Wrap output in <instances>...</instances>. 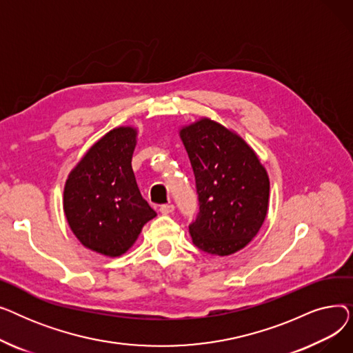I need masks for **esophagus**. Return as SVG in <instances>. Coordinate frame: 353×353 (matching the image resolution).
<instances>
[{"mask_svg": "<svg viewBox=\"0 0 353 353\" xmlns=\"http://www.w3.org/2000/svg\"><path fill=\"white\" fill-rule=\"evenodd\" d=\"M174 210V205H172V203H167V205H161L160 206V212L163 213V214H169V213H172Z\"/></svg>", "mask_w": 353, "mask_h": 353, "instance_id": "34e87169", "label": "esophagus"}]
</instances>
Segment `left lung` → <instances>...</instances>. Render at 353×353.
<instances>
[{
  "label": "left lung",
  "mask_w": 353,
  "mask_h": 353,
  "mask_svg": "<svg viewBox=\"0 0 353 353\" xmlns=\"http://www.w3.org/2000/svg\"><path fill=\"white\" fill-rule=\"evenodd\" d=\"M189 154L199 212L189 225L194 246L228 256L257 234L269 206V177L252 148L209 119L180 132Z\"/></svg>",
  "instance_id": "obj_1"
}]
</instances>
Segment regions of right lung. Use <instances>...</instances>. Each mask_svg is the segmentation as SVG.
I'll use <instances>...</instances> for the list:
<instances>
[{"label":"right lung","mask_w":353,"mask_h":353,"mask_svg":"<svg viewBox=\"0 0 353 353\" xmlns=\"http://www.w3.org/2000/svg\"><path fill=\"white\" fill-rule=\"evenodd\" d=\"M136 130L119 127L100 139L65 183L64 213L72 233L97 253L116 257L133 246L156 212L141 197L132 169Z\"/></svg>","instance_id":"right-lung-1"}]
</instances>
